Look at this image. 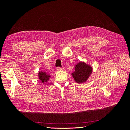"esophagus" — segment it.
Segmentation results:
<instances>
[{
    "label": "esophagus",
    "mask_w": 130,
    "mask_h": 130,
    "mask_svg": "<svg viewBox=\"0 0 130 130\" xmlns=\"http://www.w3.org/2000/svg\"><path fill=\"white\" fill-rule=\"evenodd\" d=\"M57 70H58V71H61V70H64V67H58L57 68Z\"/></svg>",
    "instance_id": "obj_1"
}]
</instances>
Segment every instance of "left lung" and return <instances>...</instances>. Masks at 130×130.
I'll return each instance as SVG.
<instances>
[{
    "label": "left lung",
    "instance_id": "obj_1",
    "mask_svg": "<svg viewBox=\"0 0 130 130\" xmlns=\"http://www.w3.org/2000/svg\"><path fill=\"white\" fill-rule=\"evenodd\" d=\"M92 68L84 63L80 62L75 67V72L72 73L73 78L77 83H83L87 80L92 73Z\"/></svg>",
    "mask_w": 130,
    "mask_h": 130
}]
</instances>
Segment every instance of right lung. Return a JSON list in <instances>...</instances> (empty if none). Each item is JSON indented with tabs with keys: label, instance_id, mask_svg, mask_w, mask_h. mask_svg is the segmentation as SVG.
<instances>
[{
	"label": "right lung",
	"instance_id": "1",
	"mask_svg": "<svg viewBox=\"0 0 130 130\" xmlns=\"http://www.w3.org/2000/svg\"><path fill=\"white\" fill-rule=\"evenodd\" d=\"M38 76H39V78H40L42 82H46L49 79V77H50V75L46 74V73L42 72H39Z\"/></svg>",
	"mask_w": 130,
	"mask_h": 130
}]
</instances>
